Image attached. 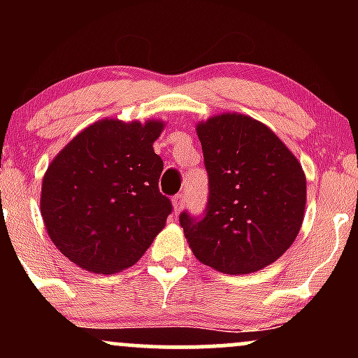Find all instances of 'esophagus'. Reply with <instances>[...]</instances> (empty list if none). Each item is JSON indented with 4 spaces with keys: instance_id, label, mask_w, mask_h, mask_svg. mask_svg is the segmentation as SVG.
<instances>
[{
    "instance_id": "1",
    "label": "esophagus",
    "mask_w": 358,
    "mask_h": 358,
    "mask_svg": "<svg viewBox=\"0 0 358 358\" xmlns=\"http://www.w3.org/2000/svg\"><path fill=\"white\" fill-rule=\"evenodd\" d=\"M185 205V193H176L173 196V207H175V213H178L182 210V207Z\"/></svg>"
}]
</instances>
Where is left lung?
<instances>
[{
  "mask_svg": "<svg viewBox=\"0 0 358 358\" xmlns=\"http://www.w3.org/2000/svg\"><path fill=\"white\" fill-rule=\"evenodd\" d=\"M208 173L202 217L187 210L180 225L202 264L248 274L289 249L303 224V168L268 126L242 114H220L196 126Z\"/></svg>",
  "mask_w": 358,
  "mask_h": 358,
  "instance_id": "1",
  "label": "left lung"
}]
</instances>
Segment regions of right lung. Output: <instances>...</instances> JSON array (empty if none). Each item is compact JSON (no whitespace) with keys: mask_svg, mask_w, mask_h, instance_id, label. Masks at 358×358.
Here are the masks:
<instances>
[{"mask_svg":"<svg viewBox=\"0 0 358 358\" xmlns=\"http://www.w3.org/2000/svg\"><path fill=\"white\" fill-rule=\"evenodd\" d=\"M162 121L104 119L69 143L43 176L40 208L53 244L82 269L113 274L138 261L171 213L159 192Z\"/></svg>","mask_w":358,"mask_h":358,"instance_id":"obj_1","label":"right lung"}]
</instances>
